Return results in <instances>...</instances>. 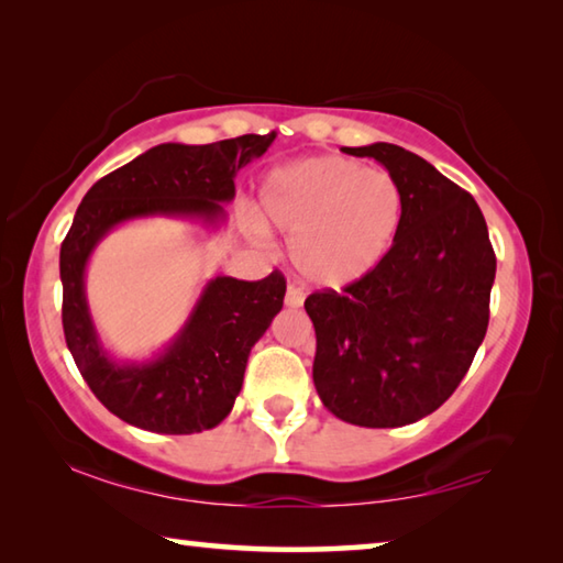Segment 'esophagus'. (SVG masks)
Here are the masks:
<instances>
[{"label": "esophagus", "mask_w": 563, "mask_h": 563, "mask_svg": "<svg viewBox=\"0 0 563 563\" xmlns=\"http://www.w3.org/2000/svg\"><path fill=\"white\" fill-rule=\"evenodd\" d=\"M302 305V292L298 288H292L288 285V290H285V308H300Z\"/></svg>", "instance_id": "esophagus-1"}]
</instances>
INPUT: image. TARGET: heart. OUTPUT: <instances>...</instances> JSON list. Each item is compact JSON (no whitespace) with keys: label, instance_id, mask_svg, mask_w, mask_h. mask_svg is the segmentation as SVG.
<instances>
[{"label":"heart","instance_id":"1","mask_svg":"<svg viewBox=\"0 0 563 563\" xmlns=\"http://www.w3.org/2000/svg\"><path fill=\"white\" fill-rule=\"evenodd\" d=\"M405 198L387 170L318 156L273 168L258 190V218L290 235V263L305 285L342 290L387 258Z\"/></svg>","mask_w":563,"mask_h":563}]
</instances>
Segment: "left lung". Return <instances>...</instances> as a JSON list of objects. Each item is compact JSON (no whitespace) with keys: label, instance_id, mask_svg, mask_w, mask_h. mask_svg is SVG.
Segmentation results:
<instances>
[{"label":"left lung","instance_id":"obj_1","mask_svg":"<svg viewBox=\"0 0 563 563\" xmlns=\"http://www.w3.org/2000/svg\"><path fill=\"white\" fill-rule=\"evenodd\" d=\"M383 164L402 190L387 258L342 292H312V383L332 415L357 427H405L462 383L489 325L497 273L474 198L395 144L342 148Z\"/></svg>","mask_w":563,"mask_h":563}]
</instances>
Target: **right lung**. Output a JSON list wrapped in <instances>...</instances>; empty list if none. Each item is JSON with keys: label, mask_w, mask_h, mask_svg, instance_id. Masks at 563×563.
I'll return each mask as SVG.
<instances>
[{"label": "right lung", "mask_w": 563, "mask_h": 563, "mask_svg": "<svg viewBox=\"0 0 563 563\" xmlns=\"http://www.w3.org/2000/svg\"><path fill=\"white\" fill-rule=\"evenodd\" d=\"M275 136L271 131L206 146L158 144L97 180L76 208L59 253L66 347L99 402L139 430L194 434L231 415L247 355L283 308L285 280L280 273L263 280L216 275L164 347L144 360H119L103 347L89 310L91 255L113 228L146 218L218 231L235 198V174L261 158Z\"/></svg>", "instance_id": "add662e5"}]
</instances>
